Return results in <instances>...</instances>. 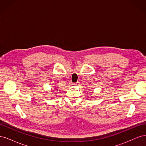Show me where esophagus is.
<instances>
[{"label": "esophagus", "instance_id": "34e87169", "mask_svg": "<svg viewBox=\"0 0 146 146\" xmlns=\"http://www.w3.org/2000/svg\"><path fill=\"white\" fill-rule=\"evenodd\" d=\"M74 85H75V86H78L79 85H80V82H77L76 83H74V84H73Z\"/></svg>", "mask_w": 146, "mask_h": 146}]
</instances>
